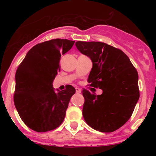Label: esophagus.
Wrapping results in <instances>:
<instances>
[{
    "label": "esophagus",
    "instance_id": "esophagus-1",
    "mask_svg": "<svg viewBox=\"0 0 156 156\" xmlns=\"http://www.w3.org/2000/svg\"><path fill=\"white\" fill-rule=\"evenodd\" d=\"M76 93H80V92H81L80 89L78 88V87H76Z\"/></svg>",
    "mask_w": 156,
    "mask_h": 156
}]
</instances>
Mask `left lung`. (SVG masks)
<instances>
[{
    "label": "left lung",
    "instance_id": "obj_1",
    "mask_svg": "<svg viewBox=\"0 0 156 156\" xmlns=\"http://www.w3.org/2000/svg\"><path fill=\"white\" fill-rule=\"evenodd\" d=\"M76 46L92 62L89 85L103 90L100 95L82 91L84 120L101 132L119 129L131 117L139 101L136 69L124 52L104 42L78 41Z\"/></svg>",
    "mask_w": 156,
    "mask_h": 156
}]
</instances>
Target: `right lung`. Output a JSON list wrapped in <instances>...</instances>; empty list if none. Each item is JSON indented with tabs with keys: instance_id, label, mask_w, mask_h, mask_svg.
<instances>
[{
	"instance_id": "obj_1",
	"label": "right lung",
	"mask_w": 156,
	"mask_h": 156,
	"mask_svg": "<svg viewBox=\"0 0 156 156\" xmlns=\"http://www.w3.org/2000/svg\"><path fill=\"white\" fill-rule=\"evenodd\" d=\"M75 41L55 39L39 43L27 53L15 74L14 103L23 122L37 132L58 128L76 89L71 85L55 92L53 81L60 71L62 54Z\"/></svg>"
}]
</instances>
